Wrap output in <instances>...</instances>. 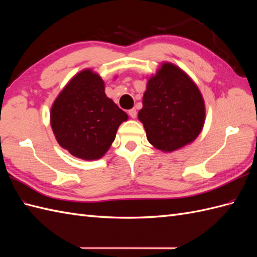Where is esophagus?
Returning a JSON list of instances; mask_svg holds the SVG:
<instances>
[{
    "instance_id": "obj_1",
    "label": "esophagus",
    "mask_w": 257,
    "mask_h": 257,
    "mask_svg": "<svg viewBox=\"0 0 257 257\" xmlns=\"http://www.w3.org/2000/svg\"><path fill=\"white\" fill-rule=\"evenodd\" d=\"M128 113L132 118L137 117V111H136V109H130V110H128Z\"/></svg>"
}]
</instances>
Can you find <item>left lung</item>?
Here are the masks:
<instances>
[{
	"label": "left lung",
	"mask_w": 257,
	"mask_h": 257,
	"mask_svg": "<svg viewBox=\"0 0 257 257\" xmlns=\"http://www.w3.org/2000/svg\"><path fill=\"white\" fill-rule=\"evenodd\" d=\"M138 119L156 149L179 150L193 143L203 129V96L184 70L163 62L147 80Z\"/></svg>",
	"instance_id": "1"
}]
</instances>
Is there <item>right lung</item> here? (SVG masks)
<instances>
[{
  "mask_svg": "<svg viewBox=\"0 0 257 257\" xmlns=\"http://www.w3.org/2000/svg\"><path fill=\"white\" fill-rule=\"evenodd\" d=\"M127 120L128 114L106 96L105 83L91 68L72 77L54 100L50 112L58 145L86 161L105 156L119 125Z\"/></svg>",
  "mask_w": 257,
  "mask_h": 257,
  "instance_id": "1",
  "label": "right lung"
}]
</instances>
